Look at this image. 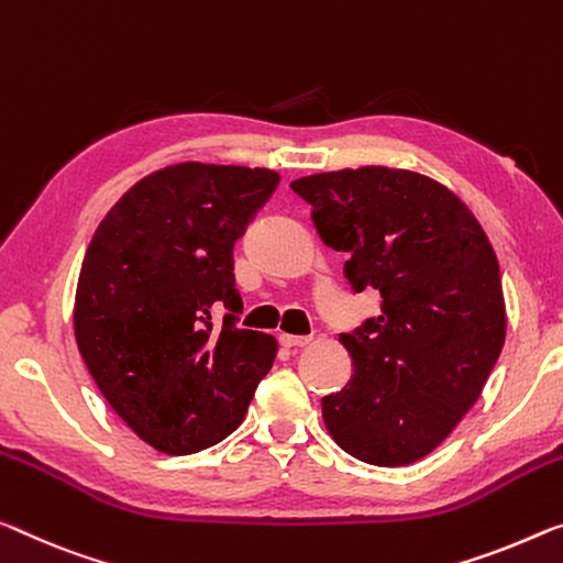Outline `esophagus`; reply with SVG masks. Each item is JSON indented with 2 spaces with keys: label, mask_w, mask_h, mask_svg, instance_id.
<instances>
[{
  "label": "esophagus",
  "mask_w": 563,
  "mask_h": 563,
  "mask_svg": "<svg viewBox=\"0 0 563 563\" xmlns=\"http://www.w3.org/2000/svg\"><path fill=\"white\" fill-rule=\"evenodd\" d=\"M282 344L289 350H305L311 344V336H301V334H282Z\"/></svg>",
  "instance_id": "esophagus-1"
}]
</instances>
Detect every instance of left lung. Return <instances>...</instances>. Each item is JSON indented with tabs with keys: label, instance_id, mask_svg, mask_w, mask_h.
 I'll list each match as a JSON object with an SVG mask.
<instances>
[{
	"label": "left lung",
	"instance_id": "obj_1",
	"mask_svg": "<svg viewBox=\"0 0 563 563\" xmlns=\"http://www.w3.org/2000/svg\"><path fill=\"white\" fill-rule=\"evenodd\" d=\"M291 188L324 244L350 254L352 289L383 297V314L340 336L354 377L322 400L324 428L362 463L420 461L478 402L504 350L496 252L468 206L418 170L342 168Z\"/></svg>",
	"mask_w": 563,
	"mask_h": 563
}]
</instances>
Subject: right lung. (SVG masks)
<instances>
[{"label": "right lung", "instance_id": "1", "mask_svg": "<svg viewBox=\"0 0 563 563\" xmlns=\"http://www.w3.org/2000/svg\"><path fill=\"white\" fill-rule=\"evenodd\" d=\"M279 184L269 168L186 161L137 180L95 229L73 327L85 365L128 428L168 455L241 426L276 336L233 314V244ZM223 303V325L210 319Z\"/></svg>", "mask_w": 563, "mask_h": 563}]
</instances>
